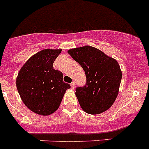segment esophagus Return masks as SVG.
Listing matches in <instances>:
<instances>
[{
    "instance_id": "esophagus-1",
    "label": "esophagus",
    "mask_w": 149,
    "mask_h": 149,
    "mask_svg": "<svg viewBox=\"0 0 149 149\" xmlns=\"http://www.w3.org/2000/svg\"><path fill=\"white\" fill-rule=\"evenodd\" d=\"M70 85H71V87H72V89H74V87H75V83L74 82H72L71 84H70Z\"/></svg>"
}]
</instances>
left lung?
Instances as JSON below:
<instances>
[{
    "label": "left lung",
    "instance_id": "obj_1",
    "mask_svg": "<svg viewBox=\"0 0 149 149\" xmlns=\"http://www.w3.org/2000/svg\"><path fill=\"white\" fill-rule=\"evenodd\" d=\"M68 54L85 72V85L77 87L75 93L81 108L93 115L106 111L119 92L122 72L118 62L90 46L71 49Z\"/></svg>",
    "mask_w": 149,
    "mask_h": 149
}]
</instances>
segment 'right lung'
Here are the masks:
<instances>
[{
	"label": "right lung",
	"mask_w": 149,
	"mask_h": 149,
	"mask_svg": "<svg viewBox=\"0 0 149 149\" xmlns=\"http://www.w3.org/2000/svg\"><path fill=\"white\" fill-rule=\"evenodd\" d=\"M62 49L41 50L30 57L20 70L16 87L23 102L33 113L49 116L60 105L70 84L53 63Z\"/></svg>",
	"instance_id": "obj_1"
}]
</instances>
